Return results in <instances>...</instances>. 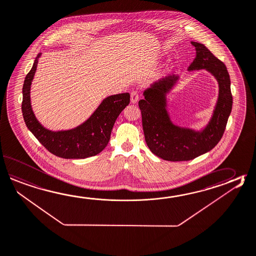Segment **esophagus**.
<instances>
[{"instance_id": "34e87169", "label": "esophagus", "mask_w": 256, "mask_h": 256, "mask_svg": "<svg viewBox=\"0 0 256 256\" xmlns=\"http://www.w3.org/2000/svg\"><path fill=\"white\" fill-rule=\"evenodd\" d=\"M130 101L132 104H136L138 101V93L136 91H133L130 94Z\"/></svg>"}]
</instances>
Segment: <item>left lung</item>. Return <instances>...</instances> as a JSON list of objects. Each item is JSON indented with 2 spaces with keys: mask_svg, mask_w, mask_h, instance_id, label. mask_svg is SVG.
Instances as JSON below:
<instances>
[{
  "mask_svg": "<svg viewBox=\"0 0 256 256\" xmlns=\"http://www.w3.org/2000/svg\"><path fill=\"white\" fill-rule=\"evenodd\" d=\"M196 56L188 71L204 69L218 83V98L212 116L200 130L182 126L172 120L168 94L180 81V74L168 76L144 90L138 106L146 145L153 154L168 162L190 160L212 150L224 133L232 108L230 79L224 64L215 58L204 44L190 42Z\"/></svg>",
  "mask_w": 256,
  "mask_h": 256,
  "instance_id": "left-lung-1",
  "label": "left lung"
}]
</instances>
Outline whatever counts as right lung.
I'll use <instances>...</instances> for the list:
<instances>
[{
	"instance_id": "right-lung-1",
	"label": "right lung",
	"mask_w": 256,
	"mask_h": 256,
	"mask_svg": "<svg viewBox=\"0 0 256 256\" xmlns=\"http://www.w3.org/2000/svg\"><path fill=\"white\" fill-rule=\"evenodd\" d=\"M42 52L37 56L22 86V112L28 130L47 150L63 158H84L98 155L110 140L116 120L130 104L128 93L112 94L101 101L88 120L80 125L63 130H51L37 120L31 103L32 82Z\"/></svg>"
}]
</instances>
